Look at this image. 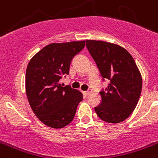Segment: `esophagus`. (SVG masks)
I'll list each match as a JSON object with an SVG mask.
<instances>
[{
	"instance_id": "esophagus-1",
	"label": "esophagus",
	"mask_w": 158,
	"mask_h": 158,
	"mask_svg": "<svg viewBox=\"0 0 158 158\" xmlns=\"http://www.w3.org/2000/svg\"><path fill=\"white\" fill-rule=\"evenodd\" d=\"M84 93H85V94L86 96H89V95H90L92 93V90H91V89H89L88 91L84 92Z\"/></svg>"
}]
</instances>
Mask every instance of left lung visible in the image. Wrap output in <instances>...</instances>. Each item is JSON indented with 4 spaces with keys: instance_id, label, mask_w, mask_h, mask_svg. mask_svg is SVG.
Wrapping results in <instances>:
<instances>
[{
    "instance_id": "8db88e82",
    "label": "left lung",
    "mask_w": 158,
    "mask_h": 158,
    "mask_svg": "<svg viewBox=\"0 0 158 158\" xmlns=\"http://www.w3.org/2000/svg\"><path fill=\"white\" fill-rule=\"evenodd\" d=\"M86 47L98 67L103 81H110L100 92L101 104L95 107L100 119L118 123L133 112L140 97L142 80L133 57L114 43L86 40Z\"/></svg>"
}]
</instances>
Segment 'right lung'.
<instances>
[{
	"instance_id": "obj_1",
	"label": "right lung",
	"mask_w": 158,
	"mask_h": 158,
	"mask_svg": "<svg viewBox=\"0 0 158 158\" xmlns=\"http://www.w3.org/2000/svg\"><path fill=\"white\" fill-rule=\"evenodd\" d=\"M85 45V41L51 43L39 51L27 65V100L35 115L50 127L62 128L70 123L83 100L81 92L69 85L63 87L59 81L69 74L73 58Z\"/></svg>"
}]
</instances>
